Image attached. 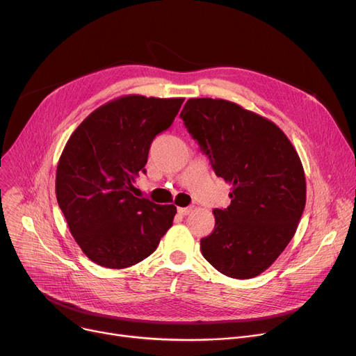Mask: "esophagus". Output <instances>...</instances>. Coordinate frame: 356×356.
Instances as JSON below:
<instances>
[{
  "instance_id": "esophagus-1",
  "label": "esophagus",
  "mask_w": 356,
  "mask_h": 356,
  "mask_svg": "<svg viewBox=\"0 0 356 356\" xmlns=\"http://www.w3.org/2000/svg\"><path fill=\"white\" fill-rule=\"evenodd\" d=\"M192 211V207H179V213L181 216H187Z\"/></svg>"
}]
</instances>
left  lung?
Returning a JSON list of instances; mask_svg holds the SVG:
<instances>
[{
	"label": "left lung",
	"mask_w": 356,
	"mask_h": 356,
	"mask_svg": "<svg viewBox=\"0 0 356 356\" xmlns=\"http://www.w3.org/2000/svg\"><path fill=\"white\" fill-rule=\"evenodd\" d=\"M187 131L232 186L227 209H215V229L200 241L202 254L220 273L250 279L285 250L306 203L299 154L273 122L223 99H188Z\"/></svg>",
	"instance_id": "left-lung-1"
}]
</instances>
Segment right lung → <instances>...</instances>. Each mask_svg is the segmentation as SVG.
<instances>
[{
	"label": "right lung",
	"mask_w": 356,
	"mask_h": 356,
	"mask_svg": "<svg viewBox=\"0 0 356 356\" xmlns=\"http://www.w3.org/2000/svg\"><path fill=\"white\" fill-rule=\"evenodd\" d=\"M184 99L117 97L88 114L70 136L56 173V196L84 254L123 269L150 256L176 215L175 204L131 195L153 138L169 129Z\"/></svg>",
	"instance_id": "obj_1"
}]
</instances>
